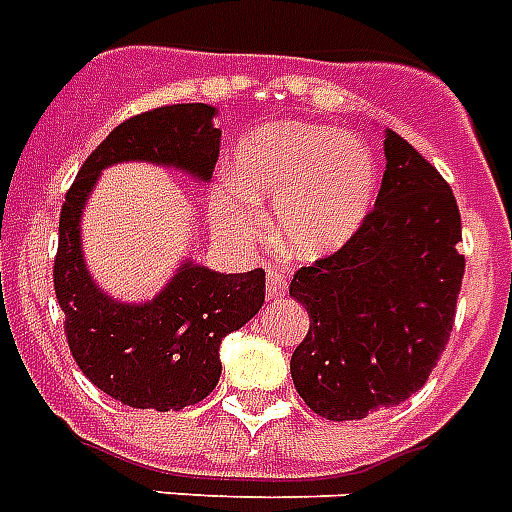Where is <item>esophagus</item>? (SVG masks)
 <instances>
[{
	"label": "esophagus",
	"mask_w": 512,
	"mask_h": 512,
	"mask_svg": "<svg viewBox=\"0 0 512 512\" xmlns=\"http://www.w3.org/2000/svg\"><path fill=\"white\" fill-rule=\"evenodd\" d=\"M267 294H270L272 299L286 297V278H283L278 270L267 272Z\"/></svg>",
	"instance_id": "obj_1"
}]
</instances>
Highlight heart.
<instances>
[{
  "label": "heart",
  "instance_id": "heart-1",
  "mask_svg": "<svg viewBox=\"0 0 512 512\" xmlns=\"http://www.w3.org/2000/svg\"><path fill=\"white\" fill-rule=\"evenodd\" d=\"M378 167L370 148L332 126L270 124L237 148V180L213 188V224L226 240H253L256 202H270L280 245L297 259H321L351 240L370 213Z\"/></svg>",
  "mask_w": 512,
  "mask_h": 512
}]
</instances>
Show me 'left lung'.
Wrapping results in <instances>:
<instances>
[{"instance_id": "8db88e82", "label": "left lung", "mask_w": 512, "mask_h": 512, "mask_svg": "<svg viewBox=\"0 0 512 512\" xmlns=\"http://www.w3.org/2000/svg\"><path fill=\"white\" fill-rule=\"evenodd\" d=\"M383 151L375 210L340 251L297 270L288 286L310 315L291 378L329 421L397 407L424 386L451 337L464 278L451 186L391 129Z\"/></svg>"}]
</instances>
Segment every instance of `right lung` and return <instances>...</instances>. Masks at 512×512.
<instances>
[{"label":"right lung","mask_w":512,"mask_h":512,"mask_svg":"<svg viewBox=\"0 0 512 512\" xmlns=\"http://www.w3.org/2000/svg\"><path fill=\"white\" fill-rule=\"evenodd\" d=\"M213 105H167L115 126L80 167L59 218L53 286L72 359L107 397L140 410H183L218 386V348L264 305V270L224 275L183 261L151 302L126 305L96 286L80 248V215L102 169L121 161L175 167L207 183L221 129Z\"/></svg>","instance_id":"obj_1"}]
</instances>
